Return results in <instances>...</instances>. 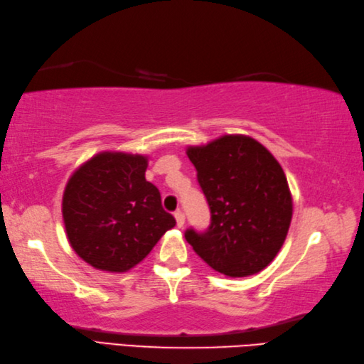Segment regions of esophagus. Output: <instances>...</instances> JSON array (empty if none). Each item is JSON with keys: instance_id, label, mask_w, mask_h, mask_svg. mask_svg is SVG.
I'll use <instances>...</instances> for the list:
<instances>
[{"instance_id": "34e87169", "label": "esophagus", "mask_w": 364, "mask_h": 364, "mask_svg": "<svg viewBox=\"0 0 364 364\" xmlns=\"http://www.w3.org/2000/svg\"><path fill=\"white\" fill-rule=\"evenodd\" d=\"M174 218H176V223H177V228H183L185 224V215L181 212V210H177V212L174 213Z\"/></svg>"}]
</instances>
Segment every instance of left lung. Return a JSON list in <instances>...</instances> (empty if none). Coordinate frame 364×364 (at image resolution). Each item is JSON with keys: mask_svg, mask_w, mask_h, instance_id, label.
<instances>
[{"mask_svg": "<svg viewBox=\"0 0 364 364\" xmlns=\"http://www.w3.org/2000/svg\"><path fill=\"white\" fill-rule=\"evenodd\" d=\"M187 156L212 223L205 233L187 230L185 240L224 276L260 272L284 246L293 218V196L280 164L260 141L241 134L188 146Z\"/></svg>", "mask_w": 364, "mask_h": 364, "instance_id": "8db88e82", "label": "left lung"}]
</instances>
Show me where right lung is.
Here are the masks:
<instances>
[{
  "instance_id": "1",
  "label": "right lung",
  "mask_w": 364,
  "mask_h": 364,
  "mask_svg": "<svg viewBox=\"0 0 364 364\" xmlns=\"http://www.w3.org/2000/svg\"><path fill=\"white\" fill-rule=\"evenodd\" d=\"M146 168V156L102 151L70 176L62 198L67 238L95 269L129 271L176 225Z\"/></svg>"
}]
</instances>
